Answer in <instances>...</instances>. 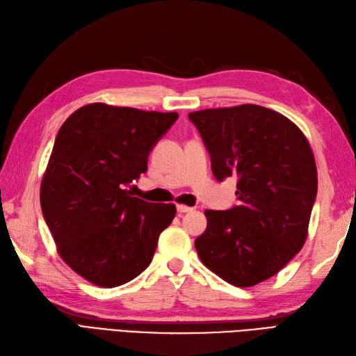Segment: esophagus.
Returning a JSON list of instances; mask_svg holds the SVG:
<instances>
[{"label": "esophagus", "instance_id": "esophagus-1", "mask_svg": "<svg viewBox=\"0 0 356 356\" xmlns=\"http://www.w3.org/2000/svg\"><path fill=\"white\" fill-rule=\"evenodd\" d=\"M194 209L189 207V206H185V204H177V212L179 213H186V212H193Z\"/></svg>", "mask_w": 356, "mask_h": 356}]
</instances>
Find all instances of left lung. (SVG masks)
Segmentation results:
<instances>
[{
    "label": "left lung",
    "mask_w": 356,
    "mask_h": 356,
    "mask_svg": "<svg viewBox=\"0 0 356 356\" xmlns=\"http://www.w3.org/2000/svg\"><path fill=\"white\" fill-rule=\"evenodd\" d=\"M216 180L238 177L239 206L206 211L195 239L203 265L238 287L284 268L304 247L317 194V168L305 135L287 117L260 105L191 113Z\"/></svg>",
    "instance_id": "8db88e82"
}]
</instances>
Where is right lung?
I'll return each instance as SVG.
<instances>
[{
	"label": "right lung",
	"instance_id": "right-lung-1",
	"mask_svg": "<svg viewBox=\"0 0 356 356\" xmlns=\"http://www.w3.org/2000/svg\"><path fill=\"white\" fill-rule=\"evenodd\" d=\"M177 113L88 104L63 123L40 185V206L60 257L99 287H117L150 265L175 204L147 203L126 186Z\"/></svg>",
	"mask_w": 356,
	"mask_h": 356
}]
</instances>
